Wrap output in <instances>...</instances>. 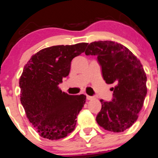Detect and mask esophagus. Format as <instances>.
<instances>
[{
	"mask_svg": "<svg viewBox=\"0 0 158 158\" xmlns=\"http://www.w3.org/2000/svg\"><path fill=\"white\" fill-rule=\"evenodd\" d=\"M86 98H87L88 100H93V99L94 98V97H93V96H89V95L86 96Z\"/></svg>",
	"mask_w": 158,
	"mask_h": 158,
	"instance_id": "obj_1",
	"label": "esophagus"
}]
</instances>
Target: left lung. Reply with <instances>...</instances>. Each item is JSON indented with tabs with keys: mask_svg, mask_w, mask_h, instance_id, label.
I'll list each match as a JSON object with an SVG mask.
<instances>
[{
	"mask_svg": "<svg viewBox=\"0 0 158 158\" xmlns=\"http://www.w3.org/2000/svg\"><path fill=\"white\" fill-rule=\"evenodd\" d=\"M85 53L97 56L103 79L114 85L111 101L100 100L96 121L107 131L123 132L137 120L147 94V76L140 60L125 46L111 41L90 43Z\"/></svg>",
	"mask_w": 158,
	"mask_h": 158,
	"instance_id": "8db88e82",
	"label": "left lung"
}]
</instances>
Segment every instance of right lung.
Here are the masks:
<instances>
[{
	"label": "right lung",
	"instance_id": "right-lung-1",
	"mask_svg": "<svg viewBox=\"0 0 158 158\" xmlns=\"http://www.w3.org/2000/svg\"><path fill=\"white\" fill-rule=\"evenodd\" d=\"M88 43L46 48L33 55L19 79L20 101L26 117L41 137L57 140L74 130L86 96L62 92L58 85L69 73L71 61Z\"/></svg>",
	"mask_w": 158,
	"mask_h": 158
}]
</instances>
